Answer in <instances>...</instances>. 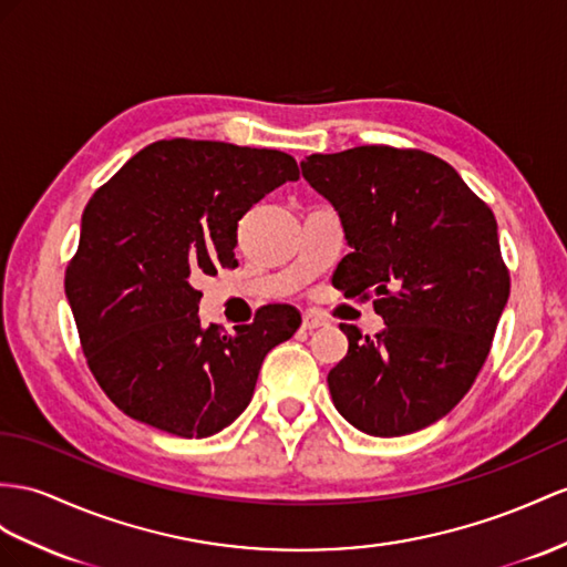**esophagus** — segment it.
Returning a JSON list of instances; mask_svg holds the SVG:
<instances>
[{
    "instance_id": "obj_1",
    "label": "esophagus",
    "mask_w": 567,
    "mask_h": 567,
    "mask_svg": "<svg viewBox=\"0 0 567 567\" xmlns=\"http://www.w3.org/2000/svg\"><path fill=\"white\" fill-rule=\"evenodd\" d=\"M323 326H328V321L326 318L321 316V313H316V311H307L301 316V328L303 330H318V328H323Z\"/></svg>"
}]
</instances>
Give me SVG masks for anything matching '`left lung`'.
I'll use <instances>...</instances> for the list:
<instances>
[{"instance_id": "1", "label": "left lung", "mask_w": 567, "mask_h": 567, "mask_svg": "<svg viewBox=\"0 0 567 567\" xmlns=\"http://www.w3.org/2000/svg\"><path fill=\"white\" fill-rule=\"evenodd\" d=\"M301 174L338 210L352 249L332 285L373 295L385 321L373 340L340 323L350 350L328 373L332 404L379 439L435 424L467 395L511 297L496 217L424 151L316 153Z\"/></svg>"}]
</instances>
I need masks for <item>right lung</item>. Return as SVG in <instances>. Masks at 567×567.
Here are the masks:
<instances>
[{
  "label": "right lung",
  "mask_w": 567,
  "mask_h": 567,
  "mask_svg": "<svg viewBox=\"0 0 567 567\" xmlns=\"http://www.w3.org/2000/svg\"><path fill=\"white\" fill-rule=\"evenodd\" d=\"M297 179L280 151L172 138L145 145L89 200L64 292L95 381L126 416L208 439L249 408L266 354L301 316L264 307L229 336L200 326L194 285L237 266L244 213Z\"/></svg>",
  "instance_id": "right-lung-1"
}]
</instances>
